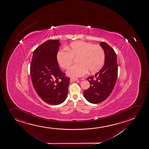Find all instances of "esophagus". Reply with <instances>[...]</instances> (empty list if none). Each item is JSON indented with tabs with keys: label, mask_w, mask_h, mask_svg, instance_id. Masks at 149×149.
I'll return each instance as SVG.
<instances>
[{
	"label": "esophagus",
	"mask_w": 149,
	"mask_h": 149,
	"mask_svg": "<svg viewBox=\"0 0 149 149\" xmlns=\"http://www.w3.org/2000/svg\"><path fill=\"white\" fill-rule=\"evenodd\" d=\"M77 79H75V78H71L70 79V82H72V81H77Z\"/></svg>",
	"instance_id": "1"
}]
</instances>
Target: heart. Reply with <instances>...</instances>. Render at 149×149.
<instances>
[{
  "label": "heart",
  "mask_w": 149,
  "mask_h": 149,
  "mask_svg": "<svg viewBox=\"0 0 149 149\" xmlns=\"http://www.w3.org/2000/svg\"><path fill=\"white\" fill-rule=\"evenodd\" d=\"M66 49L58 52L57 61L61 68H68L77 57L78 63L68 69L66 74L71 77H82L87 73L98 72L103 67L105 62V52L99 45H94L90 42L79 40L72 42Z\"/></svg>",
  "instance_id": "1"
}]
</instances>
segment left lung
<instances>
[{
	"label": "left lung",
	"mask_w": 149,
	"mask_h": 149,
	"mask_svg": "<svg viewBox=\"0 0 149 149\" xmlns=\"http://www.w3.org/2000/svg\"><path fill=\"white\" fill-rule=\"evenodd\" d=\"M105 52V62L102 68L87 79L90 83L84 91L86 99L94 104L100 103L109 96L115 86L118 76L117 55L111 47L105 42L100 44Z\"/></svg>",
	"instance_id": "8db88e82"
}]
</instances>
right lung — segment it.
Masks as SVG:
<instances>
[{"mask_svg": "<svg viewBox=\"0 0 149 149\" xmlns=\"http://www.w3.org/2000/svg\"><path fill=\"white\" fill-rule=\"evenodd\" d=\"M59 40L44 42L34 51L30 75L34 88L42 100L52 105L65 101L70 77L62 72L57 61Z\"/></svg>", "mask_w": 149, "mask_h": 149, "instance_id": "add662e5", "label": "right lung"}]
</instances>
